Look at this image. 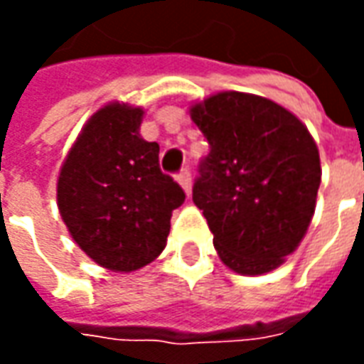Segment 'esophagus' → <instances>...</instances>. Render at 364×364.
<instances>
[{
	"mask_svg": "<svg viewBox=\"0 0 364 364\" xmlns=\"http://www.w3.org/2000/svg\"><path fill=\"white\" fill-rule=\"evenodd\" d=\"M177 181H179V185L183 187V191H185L187 195H191V189H193V179H191L189 169H181V171L177 173Z\"/></svg>",
	"mask_w": 364,
	"mask_h": 364,
	"instance_id": "34e87169",
	"label": "esophagus"
}]
</instances>
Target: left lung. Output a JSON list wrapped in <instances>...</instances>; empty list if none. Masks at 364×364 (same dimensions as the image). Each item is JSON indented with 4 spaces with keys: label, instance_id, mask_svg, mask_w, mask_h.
I'll list each match as a JSON object with an SVG mask.
<instances>
[{
    "label": "left lung",
    "instance_id": "1",
    "mask_svg": "<svg viewBox=\"0 0 364 364\" xmlns=\"http://www.w3.org/2000/svg\"><path fill=\"white\" fill-rule=\"evenodd\" d=\"M210 151L193 203L232 271L263 274L302 242L320 189V154L308 128L265 97L226 91L191 107Z\"/></svg>",
    "mask_w": 364,
    "mask_h": 364
}]
</instances>
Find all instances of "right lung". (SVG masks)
Returning a JSON list of instances; mask_svg holds the SVG:
<instances>
[{
    "instance_id": "right-lung-1",
    "label": "right lung",
    "mask_w": 364,
    "mask_h": 364,
    "mask_svg": "<svg viewBox=\"0 0 364 364\" xmlns=\"http://www.w3.org/2000/svg\"><path fill=\"white\" fill-rule=\"evenodd\" d=\"M140 107L111 103L83 127L58 177V208L74 242L101 267L130 273L166 247L185 193L140 136Z\"/></svg>"
}]
</instances>
